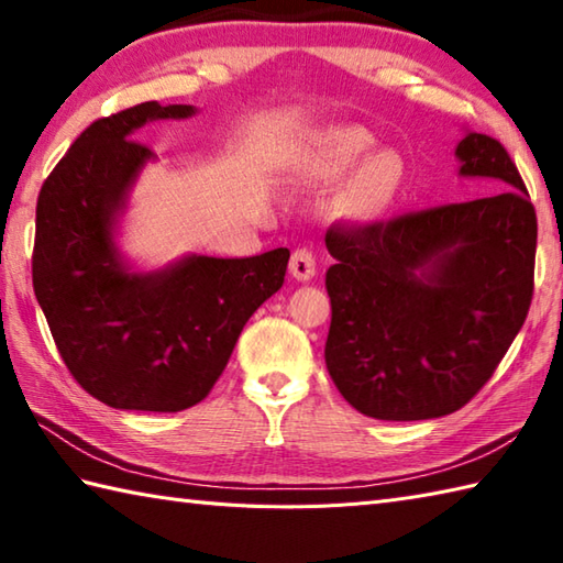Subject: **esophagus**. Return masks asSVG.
Instances as JSON below:
<instances>
[{
    "mask_svg": "<svg viewBox=\"0 0 563 563\" xmlns=\"http://www.w3.org/2000/svg\"><path fill=\"white\" fill-rule=\"evenodd\" d=\"M290 273L297 280H309L317 273V261L309 249H295L290 258Z\"/></svg>",
    "mask_w": 563,
    "mask_h": 563,
    "instance_id": "34e87169",
    "label": "esophagus"
}]
</instances>
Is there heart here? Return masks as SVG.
<instances>
[{"mask_svg": "<svg viewBox=\"0 0 563 563\" xmlns=\"http://www.w3.org/2000/svg\"><path fill=\"white\" fill-rule=\"evenodd\" d=\"M367 150V137L355 130H331L319 142L317 159L327 174L339 176L349 172L351 166L363 157ZM399 162L391 154L382 152L369 157L361 169L355 172L349 186V200L357 212H375L387 206L399 184Z\"/></svg>", "mask_w": 563, "mask_h": 563, "instance_id": "obj_1", "label": "heart"}]
</instances>
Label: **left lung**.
<instances>
[{"label":"left lung","instance_id":"8db88e82","mask_svg":"<svg viewBox=\"0 0 563 563\" xmlns=\"http://www.w3.org/2000/svg\"><path fill=\"white\" fill-rule=\"evenodd\" d=\"M460 174L492 196L367 224H331L327 369L353 409L423 421L462 409L525 324L537 214L498 140L466 133Z\"/></svg>","mask_w":563,"mask_h":563}]
</instances>
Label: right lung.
<instances>
[{
	"label": "right lung",
	"mask_w": 563,
	"mask_h": 563,
	"mask_svg": "<svg viewBox=\"0 0 563 563\" xmlns=\"http://www.w3.org/2000/svg\"><path fill=\"white\" fill-rule=\"evenodd\" d=\"M194 113L145 101L99 118L45 178L35 206V300L71 377L113 409L176 413L206 399L249 317L288 271V249L128 271L113 242L115 214L154 157L135 130Z\"/></svg>",
	"instance_id": "obj_1"
}]
</instances>
